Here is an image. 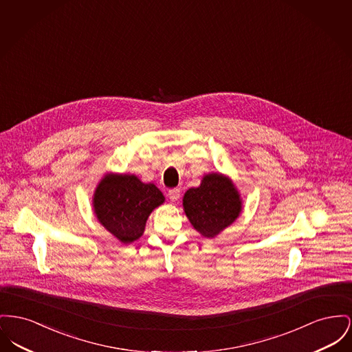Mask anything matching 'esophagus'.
I'll return each instance as SVG.
<instances>
[{"instance_id":"1","label":"esophagus","mask_w":352,"mask_h":352,"mask_svg":"<svg viewBox=\"0 0 352 352\" xmlns=\"http://www.w3.org/2000/svg\"><path fill=\"white\" fill-rule=\"evenodd\" d=\"M167 195H168V198H170V201H171V202H177V201L179 199V197H181V190H179V188L168 190Z\"/></svg>"}]
</instances>
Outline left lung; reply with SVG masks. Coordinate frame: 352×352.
<instances>
[{
    "instance_id": "1",
    "label": "left lung",
    "mask_w": 352,
    "mask_h": 352,
    "mask_svg": "<svg viewBox=\"0 0 352 352\" xmlns=\"http://www.w3.org/2000/svg\"><path fill=\"white\" fill-rule=\"evenodd\" d=\"M182 205L191 226L208 239L231 226L243 208L232 179L214 171L202 177L199 186L187 190Z\"/></svg>"
}]
</instances>
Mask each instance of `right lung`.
Masks as SVG:
<instances>
[{"instance_id":"obj_1","label":"right lung","mask_w":352,"mask_h":352,"mask_svg":"<svg viewBox=\"0 0 352 352\" xmlns=\"http://www.w3.org/2000/svg\"><path fill=\"white\" fill-rule=\"evenodd\" d=\"M164 202L154 184H145L134 174L107 173L94 190L93 211L114 238L129 245L144 235L147 218Z\"/></svg>"}]
</instances>
